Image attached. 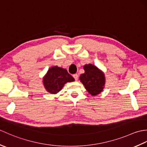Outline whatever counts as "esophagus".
Here are the masks:
<instances>
[{
  "mask_svg": "<svg viewBox=\"0 0 147 147\" xmlns=\"http://www.w3.org/2000/svg\"><path fill=\"white\" fill-rule=\"evenodd\" d=\"M73 76L74 78L75 79V80H76V81H77L78 80V75L77 74H73Z\"/></svg>",
  "mask_w": 147,
  "mask_h": 147,
  "instance_id": "esophagus-1",
  "label": "esophagus"
}]
</instances>
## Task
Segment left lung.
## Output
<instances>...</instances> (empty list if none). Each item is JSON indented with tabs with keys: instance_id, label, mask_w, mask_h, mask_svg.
Here are the masks:
<instances>
[{
	"instance_id": "left-lung-1",
	"label": "left lung",
	"mask_w": 147,
	"mask_h": 147,
	"mask_svg": "<svg viewBox=\"0 0 147 147\" xmlns=\"http://www.w3.org/2000/svg\"><path fill=\"white\" fill-rule=\"evenodd\" d=\"M85 73L82 74L80 80L88 92L95 96L103 91L105 83L104 73L95 65L89 64L83 66Z\"/></svg>"
}]
</instances>
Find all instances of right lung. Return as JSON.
<instances>
[{
  "instance_id": "add662e5",
  "label": "right lung",
  "mask_w": 147,
  "mask_h": 147,
  "mask_svg": "<svg viewBox=\"0 0 147 147\" xmlns=\"http://www.w3.org/2000/svg\"><path fill=\"white\" fill-rule=\"evenodd\" d=\"M74 81V78L67 73L65 69L57 66L50 68L43 78L45 88L52 94H56L61 91L66 83Z\"/></svg>"
}]
</instances>
